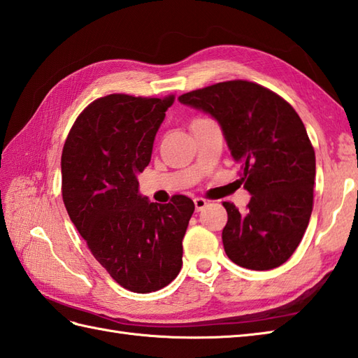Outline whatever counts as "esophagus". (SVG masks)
Returning <instances> with one entry per match:
<instances>
[{
	"instance_id": "esophagus-1",
	"label": "esophagus",
	"mask_w": 358,
	"mask_h": 358,
	"mask_svg": "<svg viewBox=\"0 0 358 358\" xmlns=\"http://www.w3.org/2000/svg\"><path fill=\"white\" fill-rule=\"evenodd\" d=\"M194 203H195V209H196V212H200V210H203L204 208L208 206V201L204 200V199H194Z\"/></svg>"
}]
</instances>
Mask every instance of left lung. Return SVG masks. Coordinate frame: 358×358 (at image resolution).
I'll use <instances>...</instances> for the list:
<instances>
[{
	"instance_id": "1",
	"label": "left lung",
	"mask_w": 358,
	"mask_h": 358,
	"mask_svg": "<svg viewBox=\"0 0 358 358\" xmlns=\"http://www.w3.org/2000/svg\"><path fill=\"white\" fill-rule=\"evenodd\" d=\"M178 100L218 121L252 195L243 214L234 203H223L226 255L246 269L278 268L300 245L314 203L315 152L299 113L272 90L243 80L196 89Z\"/></svg>"
}]
</instances>
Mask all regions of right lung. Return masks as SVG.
Returning a JSON list of instances; mask_svg holds the SVG:
<instances>
[{"mask_svg": "<svg viewBox=\"0 0 358 358\" xmlns=\"http://www.w3.org/2000/svg\"><path fill=\"white\" fill-rule=\"evenodd\" d=\"M173 95L113 94L80 113L63 148L62 192L72 223L110 277L129 291L167 286L183 264V237L194 201L167 204L138 192L136 175L150 162L154 140Z\"/></svg>", "mask_w": 358, "mask_h": 358, "instance_id": "right-lung-1", "label": "right lung"}]
</instances>
